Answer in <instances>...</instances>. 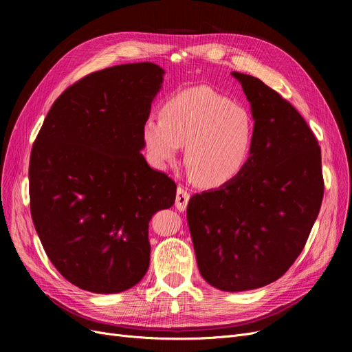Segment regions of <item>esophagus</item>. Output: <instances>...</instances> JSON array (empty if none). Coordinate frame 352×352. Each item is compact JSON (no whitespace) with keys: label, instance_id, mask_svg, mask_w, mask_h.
I'll use <instances>...</instances> for the list:
<instances>
[{"label":"esophagus","instance_id":"1","mask_svg":"<svg viewBox=\"0 0 352 352\" xmlns=\"http://www.w3.org/2000/svg\"><path fill=\"white\" fill-rule=\"evenodd\" d=\"M188 201H190V194L184 188L178 187L177 197H175V207H177V210L186 211V208L188 206Z\"/></svg>","mask_w":352,"mask_h":352}]
</instances>
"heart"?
<instances>
[{
	"instance_id": "heart-1",
	"label": "heart",
	"mask_w": 352,
	"mask_h": 352,
	"mask_svg": "<svg viewBox=\"0 0 352 352\" xmlns=\"http://www.w3.org/2000/svg\"><path fill=\"white\" fill-rule=\"evenodd\" d=\"M160 117L148 116L142 140L148 158L164 168L186 144V166L201 187L221 188L250 161L255 125L248 111L210 87H194L166 100Z\"/></svg>"
}]
</instances>
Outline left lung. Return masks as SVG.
<instances>
[{"instance_id":"1","label":"left lung","mask_w":352,"mask_h":352,"mask_svg":"<svg viewBox=\"0 0 352 352\" xmlns=\"http://www.w3.org/2000/svg\"><path fill=\"white\" fill-rule=\"evenodd\" d=\"M241 82L255 125L245 170L187 207L198 270L210 285L247 291L276 281L305 247L324 197L321 148L295 107L261 80Z\"/></svg>"}]
</instances>
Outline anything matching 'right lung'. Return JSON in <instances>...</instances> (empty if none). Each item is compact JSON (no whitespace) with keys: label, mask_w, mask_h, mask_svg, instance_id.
<instances>
[{"label":"right lung","mask_w":352,"mask_h":352,"mask_svg":"<svg viewBox=\"0 0 352 352\" xmlns=\"http://www.w3.org/2000/svg\"><path fill=\"white\" fill-rule=\"evenodd\" d=\"M164 69L124 64L88 74L54 101L30 157L32 223L52 265L97 294L138 284L148 223L173 207L175 182L140 153Z\"/></svg>","instance_id":"1"}]
</instances>
